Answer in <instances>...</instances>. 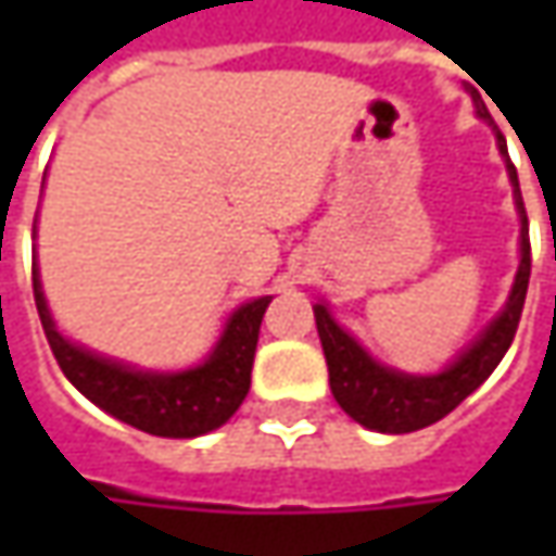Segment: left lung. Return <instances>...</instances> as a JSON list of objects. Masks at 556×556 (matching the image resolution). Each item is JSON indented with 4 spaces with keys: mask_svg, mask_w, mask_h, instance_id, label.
I'll return each mask as SVG.
<instances>
[{
    "mask_svg": "<svg viewBox=\"0 0 556 556\" xmlns=\"http://www.w3.org/2000/svg\"><path fill=\"white\" fill-rule=\"evenodd\" d=\"M480 117L485 119L489 114L480 111ZM498 148L507 157V144L502 136H498ZM507 176L514 182V198L520 210V268L514 278V290L504 303L502 315L445 371L417 377V374L383 368L333 321L331 312L321 303L315 306V325H318L321 350L328 358L331 393L337 405L362 427L377 430V433H415L437 424L448 412H455L460 402L498 368L504 353L510 350L520 315H523L532 256H529V219H526L523 194H520L517 169L510 161H507Z\"/></svg>",
    "mask_w": 556,
    "mask_h": 556,
    "instance_id": "8db88e82",
    "label": "left lung"
}]
</instances>
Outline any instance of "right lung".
Here are the masks:
<instances>
[{"label":"right lung","mask_w":556,"mask_h":556,"mask_svg":"<svg viewBox=\"0 0 556 556\" xmlns=\"http://www.w3.org/2000/svg\"><path fill=\"white\" fill-rule=\"evenodd\" d=\"M33 300L54 358L76 390L123 424L144 430L151 437L169 439L203 437L223 427L241 408L250 390L260 325L266 306L271 303V296H260L231 312L216 350L203 365L176 374H154L136 371L129 365L101 358L64 340L49 315L36 268H33Z\"/></svg>","instance_id":"add662e5"}]
</instances>
